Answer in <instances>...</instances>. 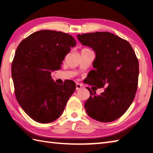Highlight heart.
I'll use <instances>...</instances> for the list:
<instances>
[{
    "label": "heart",
    "instance_id": "b5f03b06",
    "mask_svg": "<svg viewBox=\"0 0 153 153\" xmlns=\"http://www.w3.org/2000/svg\"><path fill=\"white\" fill-rule=\"evenodd\" d=\"M80 61L82 62V63L83 65H89L90 63V59L87 57L86 55H85L84 53H82L81 55H80Z\"/></svg>",
    "mask_w": 153,
    "mask_h": 153
}]
</instances>
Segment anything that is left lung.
Listing matches in <instances>:
<instances>
[{"label": "left lung", "instance_id": "8db88e82", "mask_svg": "<svg viewBox=\"0 0 153 153\" xmlns=\"http://www.w3.org/2000/svg\"><path fill=\"white\" fill-rule=\"evenodd\" d=\"M76 42L71 35L40 30L23 40L15 51L11 75L17 102L36 122L48 123L62 115L73 94L69 83L54 81L51 71L59 70Z\"/></svg>", "mask_w": 153, "mask_h": 153}]
</instances>
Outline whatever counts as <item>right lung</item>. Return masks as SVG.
<instances>
[{
	"label": "right lung",
	"mask_w": 153,
	"mask_h": 153,
	"mask_svg": "<svg viewBox=\"0 0 153 153\" xmlns=\"http://www.w3.org/2000/svg\"><path fill=\"white\" fill-rule=\"evenodd\" d=\"M82 45L92 48L94 86L105 88L97 94L90 92L84 104L89 117L111 122L128 109L138 88L139 64L128 41L110 32H97L77 36Z\"/></svg>",
	"instance_id": "1"
}]
</instances>
